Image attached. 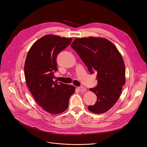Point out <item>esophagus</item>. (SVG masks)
<instances>
[{
  "label": "esophagus",
  "instance_id": "34e87169",
  "mask_svg": "<svg viewBox=\"0 0 147 147\" xmlns=\"http://www.w3.org/2000/svg\"><path fill=\"white\" fill-rule=\"evenodd\" d=\"M78 89H79V91L82 92H85L86 91V89L84 87H82V86H80V87H78Z\"/></svg>",
  "mask_w": 147,
  "mask_h": 147
}]
</instances>
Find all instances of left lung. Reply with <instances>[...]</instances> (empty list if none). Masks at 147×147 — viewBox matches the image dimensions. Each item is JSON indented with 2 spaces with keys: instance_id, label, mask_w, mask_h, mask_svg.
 <instances>
[{
  "instance_id": "left-lung-1",
  "label": "left lung",
  "mask_w": 147,
  "mask_h": 147,
  "mask_svg": "<svg viewBox=\"0 0 147 147\" xmlns=\"http://www.w3.org/2000/svg\"><path fill=\"white\" fill-rule=\"evenodd\" d=\"M71 46L90 73H97L98 85L89 89L96 94L97 101L88 110L95 114L105 113L116 103L126 83L125 65L121 53L112 42L103 37L76 38Z\"/></svg>"
}]
</instances>
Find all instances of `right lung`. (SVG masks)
Masks as SVG:
<instances>
[{
  "label": "right lung",
  "instance_id": "add662e5",
  "mask_svg": "<svg viewBox=\"0 0 147 147\" xmlns=\"http://www.w3.org/2000/svg\"><path fill=\"white\" fill-rule=\"evenodd\" d=\"M73 38L45 35L29 49L24 64L27 85L36 102L46 112L58 114L68 109L69 99L74 93L73 85L54 81L58 71L56 58Z\"/></svg>",
  "mask_w": 147,
  "mask_h": 147
}]
</instances>
